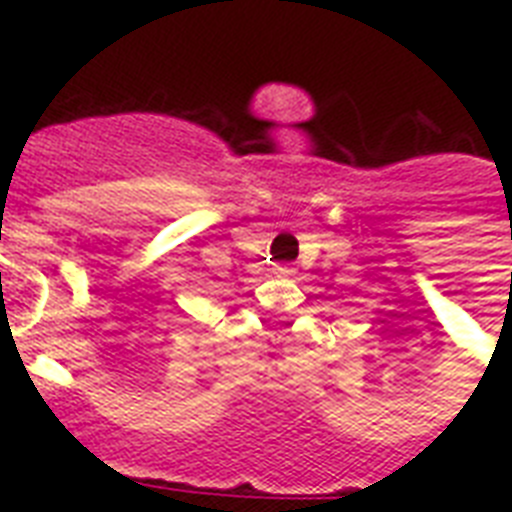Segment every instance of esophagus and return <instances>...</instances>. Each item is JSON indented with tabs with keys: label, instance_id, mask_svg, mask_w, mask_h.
<instances>
[{
	"label": "esophagus",
	"instance_id": "1",
	"mask_svg": "<svg viewBox=\"0 0 512 512\" xmlns=\"http://www.w3.org/2000/svg\"><path fill=\"white\" fill-rule=\"evenodd\" d=\"M273 273H276V276H292V273H295V268H292V265H276V268H273Z\"/></svg>",
	"mask_w": 512,
	"mask_h": 512
}]
</instances>
